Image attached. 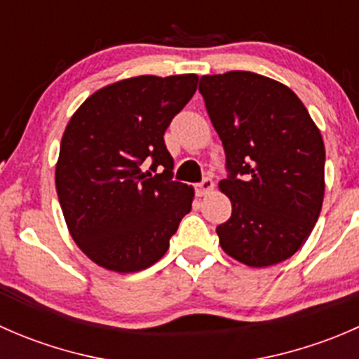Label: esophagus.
<instances>
[{
    "label": "esophagus",
    "mask_w": 359,
    "mask_h": 359,
    "mask_svg": "<svg viewBox=\"0 0 359 359\" xmlns=\"http://www.w3.org/2000/svg\"><path fill=\"white\" fill-rule=\"evenodd\" d=\"M194 189H196L198 196H205V194H208L210 191L213 189V180L210 179V177H205L201 182H198L196 186H194Z\"/></svg>",
    "instance_id": "obj_1"
}]
</instances>
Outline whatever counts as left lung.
<instances>
[{"label": "left lung", "instance_id": "left-lung-1", "mask_svg": "<svg viewBox=\"0 0 359 359\" xmlns=\"http://www.w3.org/2000/svg\"><path fill=\"white\" fill-rule=\"evenodd\" d=\"M200 92L226 153L219 182L233 213L220 247L250 267L290 259L309 238L325 194V144L288 86L248 71L201 76Z\"/></svg>", "mask_w": 359, "mask_h": 359}]
</instances>
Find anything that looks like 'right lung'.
I'll use <instances>...</instances> for the list:
<instances>
[{"mask_svg": "<svg viewBox=\"0 0 359 359\" xmlns=\"http://www.w3.org/2000/svg\"><path fill=\"white\" fill-rule=\"evenodd\" d=\"M198 86L196 74L137 76L97 90L69 119L55 187L72 240L100 267L137 273L158 262L194 189L173 180L166 128ZM151 163V176L142 168Z\"/></svg>", "mask_w": 359, "mask_h": 359, "instance_id": "obj_1", "label": "right lung"}]
</instances>
